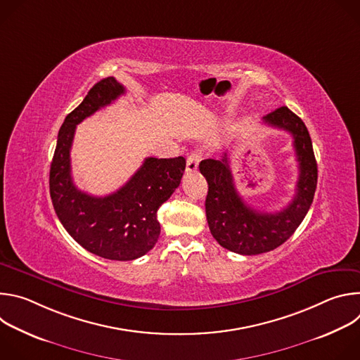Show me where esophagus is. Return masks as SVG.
I'll return each instance as SVG.
<instances>
[{"mask_svg":"<svg viewBox=\"0 0 360 360\" xmlns=\"http://www.w3.org/2000/svg\"><path fill=\"white\" fill-rule=\"evenodd\" d=\"M199 161H200V155L198 152H192L191 155L188 157L186 160V172L191 174V172H195L198 169V165H199Z\"/></svg>","mask_w":360,"mask_h":360,"instance_id":"obj_1","label":"esophagus"}]
</instances>
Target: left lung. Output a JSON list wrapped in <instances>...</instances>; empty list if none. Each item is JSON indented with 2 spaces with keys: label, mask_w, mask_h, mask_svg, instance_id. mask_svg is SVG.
<instances>
[{
  "label": "left lung",
  "mask_w": 360,
  "mask_h": 360,
  "mask_svg": "<svg viewBox=\"0 0 360 360\" xmlns=\"http://www.w3.org/2000/svg\"><path fill=\"white\" fill-rule=\"evenodd\" d=\"M264 122L293 138L299 178L296 193L286 208L268 214L246 205L236 191L228 153L221 160H203L199 164L200 174L208 181L205 211L210 231L221 246L239 255L265 253L286 242L309 211L318 184L312 139L303 121L281 107L264 117Z\"/></svg>",
  "instance_id": "obj_1"
}]
</instances>
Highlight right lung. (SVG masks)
Listing matches in <instances>:
<instances>
[{
  "mask_svg": "<svg viewBox=\"0 0 360 360\" xmlns=\"http://www.w3.org/2000/svg\"><path fill=\"white\" fill-rule=\"evenodd\" d=\"M125 94L114 77L96 82L81 104L67 115L58 132L49 169V193L58 219L88 252L111 261H134L158 242V210L179 186L185 158H146L117 192L92 196L71 176L70 152L75 127Z\"/></svg>",
  "mask_w": 360,
  "mask_h": 360,
  "instance_id": "add662e5",
  "label": "right lung"
}]
</instances>
